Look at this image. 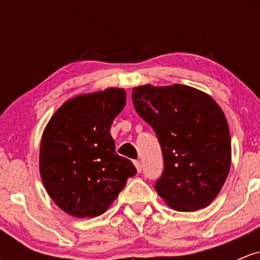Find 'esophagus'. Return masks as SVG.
<instances>
[{"label": "esophagus", "mask_w": 260, "mask_h": 260, "mask_svg": "<svg viewBox=\"0 0 260 260\" xmlns=\"http://www.w3.org/2000/svg\"><path fill=\"white\" fill-rule=\"evenodd\" d=\"M134 165H136L137 171L138 172L142 171V164H140V161H134Z\"/></svg>", "instance_id": "esophagus-1"}]
</instances>
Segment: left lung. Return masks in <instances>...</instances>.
I'll return each mask as SVG.
<instances>
[{
  "label": "left lung",
  "instance_id": "8db88e82",
  "mask_svg": "<svg viewBox=\"0 0 260 260\" xmlns=\"http://www.w3.org/2000/svg\"><path fill=\"white\" fill-rule=\"evenodd\" d=\"M132 100L162 150L157 194L177 211L211 204L231 166V137L221 107L207 92L183 84L134 86Z\"/></svg>",
  "mask_w": 260,
  "mask_h": 260
}]
</instances>
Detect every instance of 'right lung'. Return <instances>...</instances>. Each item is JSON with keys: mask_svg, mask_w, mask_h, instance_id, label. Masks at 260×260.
Wrapping results in <instances>:
<instances>
[{"mask_svg": "<svg viewBox=\"0 0 260 260\" xmlns=\"http://www.w3.org/2000/svg\"><path fill=\"white\" fill-rule=\"evenodd\" d=\"M126 105L122 88L80 94L50 118L40 143L39 170L47 194L68 215L104 214L137 174L116 154L110 128Z\"/></svg>", "mask_w": 260, "mask_h": 260, "instance_id": "right-lung-1", "label": "right lung"}]
</instances>
